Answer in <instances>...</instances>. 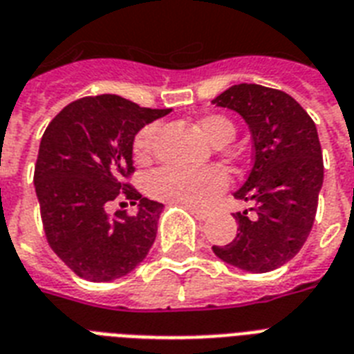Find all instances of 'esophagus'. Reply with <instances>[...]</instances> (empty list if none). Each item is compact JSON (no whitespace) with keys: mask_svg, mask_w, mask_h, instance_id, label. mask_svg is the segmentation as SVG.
<instances>
[{"mask_svg":"<svg viewBox=\"0 0 354 354\" xmlns=\"http://www.w3.org/2000/svg\"><path fill=\"white\" fill-rule=\"evenodd\" d=\"M191 213H193L198 221H205L207 216H209V211H205V209H198V207H193V205H185Z\"/></svg>","mask_w":354,"mask_h":354,"instance_id":"34e87169","label":"esophagus"}]
</instances>
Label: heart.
Here are the masks:
<instances>
[{"mask_svg": "<svg viewBox=\"0 0 354 354\" xmlns=\"http://www.w3.org/2000/svg\"><path fill=\"white\" fill-rule=\"evenodd\" d=\"M196 124L200 132L216 147L227 145L235 138V124L221 113L204 115ZM158 132L160 127L156 122H150L136 133L132 150L138 163H149L152 160ZM226 185L227 174L221 167H207L198 171L165 167L156 171L149 180V191L154 198L193 207H207L226 189Z\"/></svg>", "mask_w": 354, "mask_h": 354, "instance_id": "heart-1", "label": "heart"}]
</instances>
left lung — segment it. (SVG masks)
I'll return each mask as SVG.
<instances>
[{"label":"left lung","instance_id":"left-lung-1","mask_svg":"<svg viewBox=\"0 0 354 354\" xmlns=\"http://www.w3.org/2000/svg\"><path fill=\"white\" fill-rule=\"evenodd\" d=\"M241 113L253 139V167L235 198L252 207L235 213L236 235L213 246L224 263L264 274L288 263L307 241L324 183L316 124L288 93L259 84H235L213 99Z\"/></svg>","mask_w":354,"mask_h":354}]
</instances>
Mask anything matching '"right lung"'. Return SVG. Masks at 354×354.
I'll use <instances>...</instances> for the list:
<instances>
[{
	"label": "right lung",
	"mask_w": 354,
	"mask_h": 354,
	"mask_svg": "<svg viewBox=\"0 0 354 354\" xmlns=\"http://www.w3.org/2000/svg\"><path fill=\"white\" fill-rule=\"evenodd\" d=\"M169 112L106 93L69 102L47 124L35 167L41 224L53 252L82 279L122 277L154 244L163 204L143 198L128 178L136 133ZM113 199L138 203V213L110 217Z\"/></svg>",
	"instance_id": "1"
}]
</instances>
